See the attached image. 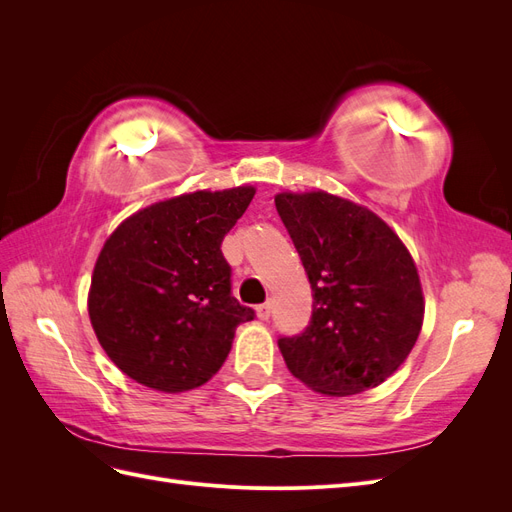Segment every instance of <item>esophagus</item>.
I'll return each mask as SVG.
<instances>
[{
	"instance_id": "1",
	"label": "esophagus",
	"mask_w": 512,
	"mask_h": 512,
	"mask_svg": "<svg viewBox=\"0 0 512 512\" xmlns=\"http://www.w3.org/2000/svg\"><path fill=\"white\" fill-rule=\"evenodd\" d=\"M256 316H258V320H269V316H271V303L258 305L256 307Z\"/></svg>"
}]
</instances>
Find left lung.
<instances>
[{
    "instance_id": "1",
    "label": "left lung",
    "mask_w": 512,
    "mask_h": 512,
    "mask_svg": "<svg viewBox=\"0 0 512 512\" xmlns=\"http://www.w3.org/2000/svg\"><path fill=\"white\" fill-rule=\"evenodd\" d=\"M277 213L312 284V320L282 337L286 367L309 389L346 397L391 378L423 327L414 258L371 209L322 190L280 192Z\"/></svg>"
}]
</instances>
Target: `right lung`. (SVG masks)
Returning <instances> with one entry per match:
<instances>
[{"label": "right lung", "mask_w": 512, "mask_h": 512, "mask_svg": "<svg viewBox=\"0 0 512 512\" xmlns=\"http://www.w3.org/2000/svg\"><path fill=\"white\" fill-rule=\"evenodd\" d=\"M254 185L158 200L104 241L87 294L100 346L123 374L162 393H183L224 365L250 307L230 294L222 239Z\"/></svg>", "instance_id": "obj_1"}]
</instances>
